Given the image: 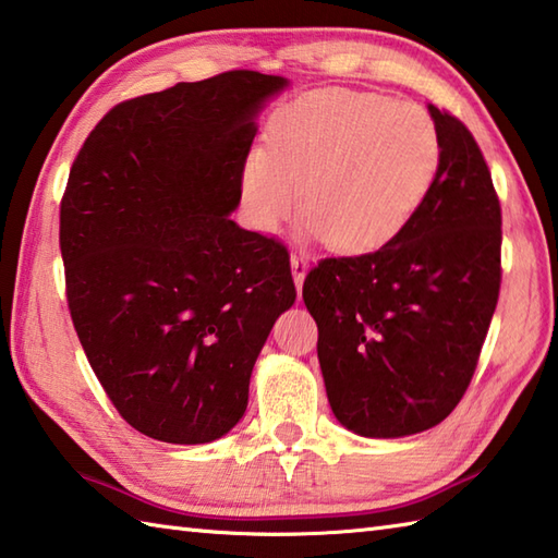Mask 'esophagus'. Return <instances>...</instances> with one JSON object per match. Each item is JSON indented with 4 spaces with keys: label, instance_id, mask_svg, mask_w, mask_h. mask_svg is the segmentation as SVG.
<instances>
[{
    "label": "esophagus",
    "instance_id": "1",
    "mask_svg": "<svg viewBox=\"0 0 558 558\" xmlns=\"http://www.w3.org/2000/svg\"><path fill=\"white\" fill-rule=\"evenodd\" d=\"M290 268H292L294 286H298V292H300L304 276H307V258H304V254H298V251H294V254L290 256Z\"/></svg>",
    "mask_w": 558,
    "mask_h": 558
}]
</instances>
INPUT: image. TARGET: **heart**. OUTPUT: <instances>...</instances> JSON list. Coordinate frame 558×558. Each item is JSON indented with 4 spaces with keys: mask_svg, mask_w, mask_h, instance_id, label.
I'll list each match as a JSON object with an SVG mask.
<instances>
[{
    "mask_svg": "<svg viewBox=\"0 0 558 558\" xmlns=\"http://www.w3.org/2000/svg\"><path fill=\"white\" fill-rule=\"evenodd\" d=\"M440 161L430 116L387 96L324 89L270 125V151L246 159L242 193L251 222L276 232L307 213V234L345 254L395 239L421 207Z\"/></svg>",
    "mask_w": 558,
    "mask_h": 558,
    "instance_id": "b5f03b06",
    "label": "heart"
}]
</instances>
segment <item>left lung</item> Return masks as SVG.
Returning a JSON list of instances; mask_svg holds the SVG:
<instances>
[{"mask_svg": "<svg viewBox=\"0 0 558 558\" xmlns=\"http://www.w3.org/2000/svg\"><path fill=\"white\" fill-rule=\"evenodd\" d=\"M440 161L401 232L316 264L302 286L333 416L365 438L428 430L454 411L500 292V203L474 135L428 106Z\"/></svg>", "mask_w": 558, "mask_h": 558, "instance_id": "8db88e82", "label": "left lung"}]
</instances>
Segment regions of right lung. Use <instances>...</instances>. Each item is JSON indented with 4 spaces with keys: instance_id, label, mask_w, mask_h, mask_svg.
Returning a JSON list of instances; mask_svg holds the SVG:
<instances>
[{
    "instance_id": "right-lung-1",
    "label": "right lung",
    "mask_w": 558,
    "mask_h": 558,
    "mask_svg": "<svg viewBox=\"0 0 558 558\" xmlns=\"http://www.w3.org/2000/svg\"><path fill=\"white\" fill-rule=\"evenodd\" d=\"M288 82L232 70L113 106L60 203L74 331L116 411L201 445L244 416L248 379L298 290L288 246L242 229L254 116Z\"/></svg>"
}]
</instances>
